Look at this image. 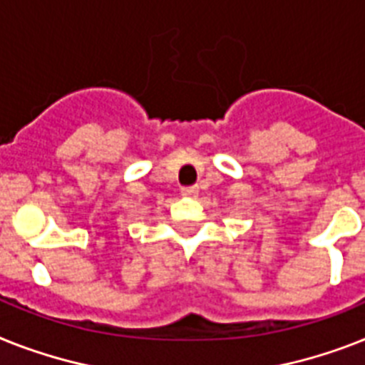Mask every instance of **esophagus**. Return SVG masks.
I'll return each mask as SVG.
<instances>
[{
	"label": "esophagus",
	"instance_id": "obj_1",
	"mask_svg": "<svg viewBox=\"0 0 365 365\" xmlns=\"http://www.w3.org/2000/svg\"><path fill=\"white\" fill-rule=\"evenodd\" d=\"M197 194V186H186L182 188V195H195Z\"/></svg>",
	"mask_w": 365,
	"mask_h": 365
}]
</instances>
